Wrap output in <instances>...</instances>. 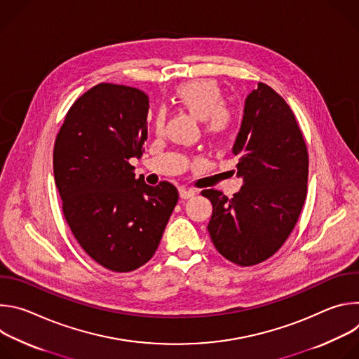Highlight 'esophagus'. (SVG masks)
Listing matches in <instances>:
<instances>
[{
	"label": "esophagus",
	"instance_id": "34e87169",
	"mask_svg": "<svg viewBox=\"0 0 359 359\" xmlns=\"http://www.w3.org/2000/svg\"><path fill=\"white\" fill-rule=\"evenodd\" d=\"M179 191H180V197H182V198H190V197H193V196L196 194V190H194V189L180 187Z\"/></svg>",
	"mask_w": 359,
	"mask_h": 359
}]
</instances>
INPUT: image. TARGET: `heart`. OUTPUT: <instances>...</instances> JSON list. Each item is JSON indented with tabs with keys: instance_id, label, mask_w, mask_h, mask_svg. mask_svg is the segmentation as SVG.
<instances>
[{
	"instance_id": "b5f03b06",
	"label": "heart",
	"mask_w": 359,
	"mask_h": 359,
	"mask_svg": "<svg viewBox=\"0 0 359 359\" xmlns=\"http://www.w3.org/2000/svg\"><path fill=\"white\" fill-rule=\"evenodd\" d=\"M224 93L220 85L212 79H197L177 86L173 100L175 104L203 119L204 132L208 136L217 139L227 135L236 123V108L223 100ZM165 115L159 112L155 118L156 130H162Z\"/></svg>"
}]
</instances>
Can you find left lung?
I'll use <instances>...</instances> for the list:
<instances>
[{
	"label": "left lung",
	"mask_w": 359,
	"mask_h": 359,
	"mask_svg": "<svg viewBox=\"0 0 359 359\" xmlns=\"http://www.w3.org/2000/svg\"><path fill=\"white\" fill-rule=\"evenodd\" d=\"M233 153L243 186L231 198L215 189L208 230L229 262L255 266L276 254L298 222L306 197L309 151L287 102L260 82L245 99Z\"/></svg>",
	"instance_id": "8db88e82"
}]
</instances>
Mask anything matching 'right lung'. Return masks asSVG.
<instances>
[{"label":"right lung","mask_w":359,"mask_h":359,"mask_svg":"<svg viewBox=\"0 0 359 359\" xmlns=\"http://www.w3.org/2000/svg\"><path fill=\"white\" fill-rule=\"evenodd\" d=\"M147 95L97 83L69 108L54 146V176L65 220L92 260L129 273L156 252L179 200L169 182L136 177L147 137Z\"/></svg>","instance_id":"right-lung-1"}]
</instances>
